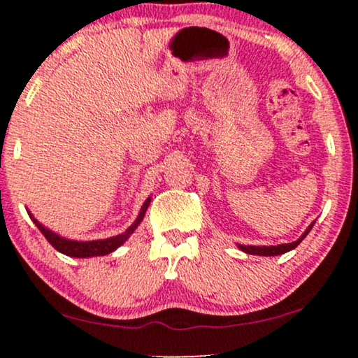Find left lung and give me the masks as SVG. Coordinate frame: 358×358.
Segmentation results:
<instances>
[{
  "mask_svg": "<svg viewBox=\"0 0 358 358\" xmlns=\"http://www.w3.org/2000/svg\"><path fill=\"white\" fill-rule=\"evenodd\" d=\"M313 224H315V222H313L310 227L306 228V231L301 234L300 238L296 239V241L293 243H287V244H278V246H244V244H238V248L241 249L243 252L246 254H252V256H280V254H285L288 251H292V249H295L298 244H300L303 239L306 238V234L311 231Z\"/></svg>",
  "mask_w": 358,
  "mask_h": 358,
  "instance_id": "1",
  "label": "left lung"
}]
</instances>
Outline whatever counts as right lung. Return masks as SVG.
I'll list each match as a JSON object with an SVG mask.
<instances>
[{
    "label": "right lung",
    "mask_w": 358,
    "mask_h": 358,
    "mask_svg": "<svg viewBox=\"0 0 358 358\" xmlns=\"http://www.w3.org/2000/svg\"><path fill=\"white\" fill-rule=\"evenodd\" d=\"M150 202H151V197L145 200L143 207H141L138 217H136L134 224L127 228L124 233L117 234V236L107 238V239H97V241H73V239L62 238L60 234L53 233L52 229H48L43 227L42 223H38L37 220L32 217L31 212H27V213H29V217L32 218V222L36 223V227L41 229V233L43 234V236L47 238V241L50 243L58 252L65 254V256H70V257H96V256H106V254H110L112 251H115L117 248H120L122 244H124L127 239L130 238V234L134 233L136 228H138L141 220H143Z\"/></svg>",
    "instance_id": "right-lung-1"
}]
</instances>
